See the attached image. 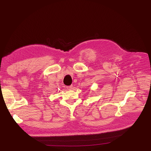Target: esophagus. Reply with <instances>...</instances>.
<instances>
[{"instance_id": "esophagus-1", "label": "esophagus", "mask_w": 151, "mask_h": 151, "mask_svg": "<svg viewBox=\"0 0 151 151\" xmlns=\"http://www.w3.org/2000/svg\"><path fill=\"white\" fill-rule=\"evenodd\" d=\"M67 88L69 90H72L73 88V85H70V86H68Z\"/></svg>"}]
</instances>
